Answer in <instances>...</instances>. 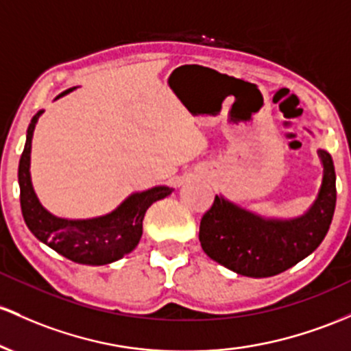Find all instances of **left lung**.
<instances>
[{
    "mask_svg": "<svg viewBox=\"0 0 351 351\" xmlns=\"http://www.w3.org/2000/svg\"><path fill=\"white\" fill-rule=\"evenodd\" d=\"M323 180L317 199L303 217L267 219L215 196L199 223V243L211 260L252 278H267L302 261L318 248L332 225L337 176L332 156L318 149Z\"/></svg>",
    "mask_w": 351,
    "mask_h": 351,
    "instance_id": "obj_1",
    "label": "left lung"
}]
</instances>
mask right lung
<instances>
[{
	"mask_svg": "<svg viewBox=\"0 0 351 351\" xmlns=\"http://www.w3.org/2000/svg\"><path fill=\"white\" fill-rule=\"evenodd\" d=\"M71 90L75 88H69L60 96L69 93ZM41 113L43 111H38L32 118L18 167L19 203H21L26 226L38 240L75 263L95 265V267L113 263L136 248L143 234L146 210L158 199L168 196L173 190L168 186H155L141 193H133L117 210L105 217L91 219H64L55 217L38 202L29 176L32 138L34 125Z\"/></svg>",
	"mask_w": 351,
	"mask_h": 351,
	"instance_id": "1",
	"label": "right lung"
}]
</instances>
